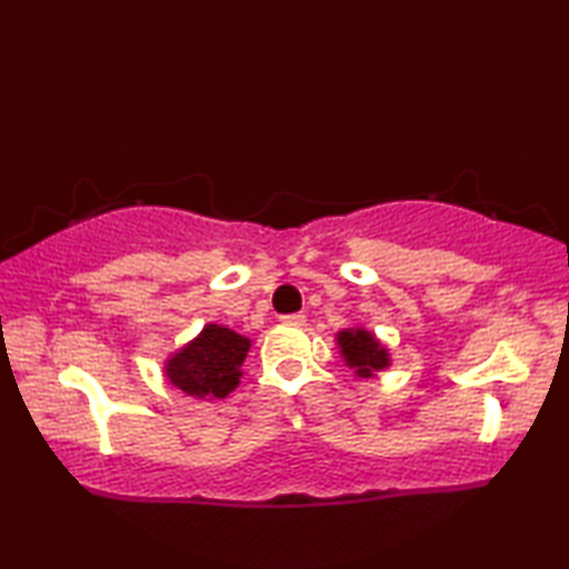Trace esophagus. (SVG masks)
I'll return each instance as SVG.
<instances>
[{"instance_id":"34e87169","label":"esophagus","mask_w":569,"mask_h":569,"mask_svg":"<svg viewBox=\"0 0 569 569\" xmlns=\"http://www.w3.org/2000/svg\"><path fill=\"white\" fill-rule=\"evenodd\" d=\"M281 323L286 326H306V316L303 313H288V316H281Z\"/></svg>"}]
</instances>
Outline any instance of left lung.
Listing matches in <instances>:
<instances>
[{"label": "left lung", "instance_id": "left-lung-1", "mask_svg": "<svg viewBox=\"0 0 569 569\" xmlns=\"http://www.w3.org/2000/svg\"><path fill=\"white\" fill-rule=\"evenodd\" d=\"M336 346H339L343 363L349 366L359 379H373L379 371L391 366L387 346L377 339V333L366 331L361 326L336 333Z\"/></svg>", "mask_w": 569, "mask_h": 569}]
</instances>
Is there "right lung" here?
<instances>
[{
  "instance_id": "1",
  "label": "right lung",
  "mask_w": 569,
  "mask_h": 569,
  "mask_svg": "<svg viewBox=\"0 0 569 569\" xmlns=\"http://www.w3.org/2000/svg\"><path fill=\"white\" fill-rule=\"evenodd\" d=\"M250 339L220 323H206L196 339L170 353L166 377L172 387L196 399H226L243 371Z\"/></svg>"
}]
</instances>
